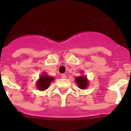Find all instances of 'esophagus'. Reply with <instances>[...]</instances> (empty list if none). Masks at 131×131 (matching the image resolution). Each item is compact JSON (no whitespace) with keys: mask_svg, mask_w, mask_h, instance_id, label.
Instances as JSON below:
<instances>
[{"mask_svg":"<svg viewBox=\"0 0 131 131\" xmlns=\"http://www.w3.org/2000/svg\"><path fill=\"white\" fill-rule=\"evenodd\" d=\"M61 77L62 79H66V78H67V75H66L65 74H61Z\"/></svg>","mask_w":131,"mask_h":131,"instance_id":"1","label":"esophagus"}]
</instances>
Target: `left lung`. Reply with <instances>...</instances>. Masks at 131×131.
Segmentation results:
<instances>
[{"label": "left lung", "instance_id": "8db88e82", "mask_svg": "<svg viewBox=\"0 0 131 131\" xmlns=\"http://www.w3.org/2000/svg\"><path fill=\"white\" fill-rule=\"evenodd\" d=\"M75 80H76L78 86L81 89H85L88 85V84H89L88 80H87V78L84 76L77 77L75 78Z\"/></svg>", "mask_w": 131, "mask_h": 131}]
</instances>
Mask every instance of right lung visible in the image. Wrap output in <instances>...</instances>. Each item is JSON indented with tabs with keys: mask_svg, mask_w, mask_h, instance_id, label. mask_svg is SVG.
Listing matches in <instances>:
<instances>
[{
	"mask_svg": "<svg viewBox=\"0 0 131 131\" xmlns=\"http://www.w3.org/2000/svg\"><path fill=\"white\" fill-rule=\"evenodd\" d=\"M54 80V78L52 77H49L46 75H43L40 77L39 81L37 82V88L39 90L44 91L47 89L50 85L51 82Z\"/></svg>",
	"mask_w": 131,
	"mask_h": 131,
	"instance_id": "right-lung-1",
	"label": "right lung"
}]
</instances>
